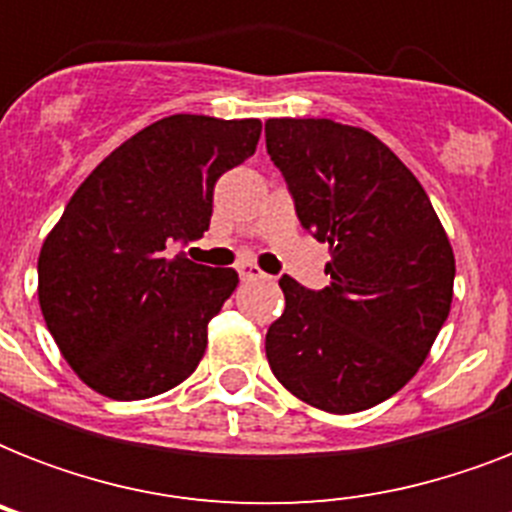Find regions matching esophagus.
Listing matches in <instances>:
<instances>
[{
	"mask_svg": "<svg viewBox=\"0 0 512 512\" xmlns=\"http://www.w3.org/2000/svg\"><path fill=\"white\" fill-rule=\"evenodd\" d=\"M236 271H239V276L244 281H247V279H260V276H265V273L260 271V268H257L255 263H239V265H236Z\"/></svg>",
	"mask_w": 512,
	"mask_h": 512,
	"instance_id": "esophagus-1",
	"label": "esophagus"
}]
</instances>
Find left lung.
<instances>
[{"label": "left lung", "mask_w": 512, "mask_h": 512, "mask_svg": "<svg viewBox=\"0 0 512 512\" xmlns=\"http://www.w3.org/2000/svg\"><path fill=\"white\" fill-rule=\"evenodd\" d=\"M265 148L305 231L329 244V287L279 281L265 356L284 388L332 414L372 409L412 380L444 327L454 252L420 180L372 132L268 119Z\"/></svg>", "instance_id": "1"}]
</instances>
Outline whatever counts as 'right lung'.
I'll use <instances>...</instances> for the list:
<instances>
[{"label": "right lung", "instance_id": "right-lung-1", "mask_svg": "<svg viewBox=\"0 0 512 512\" xmlns=\"http://www.w3.org/2000/svg\"><path fill=\"white\" fill-rule=\"evenodd\" d=\"M260 132V119L196 114L148 124L90 172L47 233L44 324L100 396H159L199 366L239 273L172 247L204 236L217 177L255 154Z\"/></svg>", "mask_w": 512, "mask_h": 512}]
</instances>
